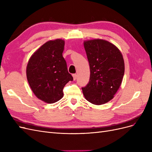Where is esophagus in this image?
<instances>
[{"instance_id":"34e87169","label":"esophagus","mask_w":152,"mask_h":152,"mask_svg":"<svg viewBox=\"0 0 152 152\" xmlns=\"http://www.w3.org/2000/svg\"><path fill=\"white\" fill-rule=\"evenodd\" d=\"M73 80H75L77 79V75L76 74H73Z\"/></svg>"}]
</instances>
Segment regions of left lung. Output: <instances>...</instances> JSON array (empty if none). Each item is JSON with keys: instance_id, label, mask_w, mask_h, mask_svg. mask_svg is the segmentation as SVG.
<instances>
[{"instance_id": "left-lung-1", "label": "left lung", "mask_w": 152, "mask_h": 152, "mask_svg": "<svg viewBox=\"0 0 152 152\" xmlns=\"http://www.w3.org/2000/svg\"><path fill=\"white\" fill-rule=\"evenodd\" d=\"M90 66L89 82L82 89L85 98L96 105L113 98L125 70L122 54L108 41L94 39L84 42Z\"/></svg>"}]
</instances>
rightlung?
<instances>
[{"label": "right lung", "instance_id": "add662e5", "mask_svg": "<svg viewBox=\"0 0 152 152\" xmlns=\"http://www.w3.org/2000/svg\"><path fill=\"white\" fill-rule=\"evenodd\" d=\"M65 41L49 40L31 55L26 66L31 89L40 100L54 103L63 96V89L73 77L63 57Z\"/></svg>", "mask_w": 152, "mask_h": 152}]
</instances>
